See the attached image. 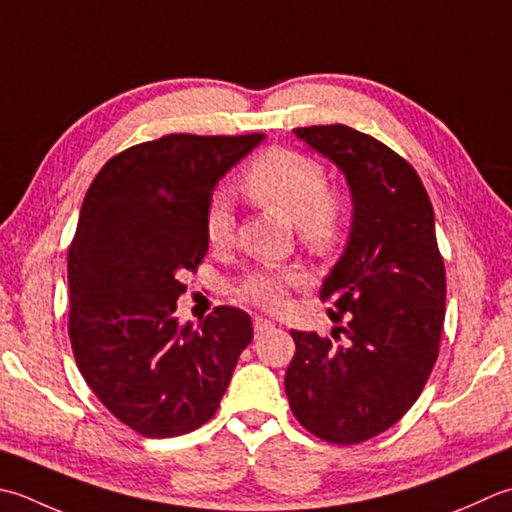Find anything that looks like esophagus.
<instances>
[{
	"label": "esophagus",
	"instance_id": "1",
	"mask_svg": "<svg viewBox=\"0 0 512 512\" xmlns=\"http://www.w3.org/2000/svg\"><path fill=\"white\" fill-rule=\"evenodd\" d=\"M253 328H255V335L262 337L264 333H270V330L275 328V324L270 322V319H266V317H255L253 319Z\"/></svg>",
	"mask_w": 512,
	"mask_h": 512
}]
</instances>
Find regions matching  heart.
<instances>
[{"instance_id": "1", "label": "heart", "mask_w": 512, "mask_h": 512, "mask_svg": "<svg viewBox=\"0 0 512 512\" xmlns=\"http://www.w3.org/2000/svg\"><path fill=\"white\" fill-rule=\"evenodd\" d=\"M244 193L253 202L275 208L293 219L299 237L310 248L328 250L342 237L346 224L344 197L328 188L324 166L295 148L275 146L259 155L244 173ZM204 230L213 246H226L233 239V202L224 190H215L210 195ZM306 282L304 270L257 268L237 284V297L277 310L286 304L290 288L304 286Z\"/></svg>"}]
</instances>
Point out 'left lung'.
I'll return each instance as SVG.
<instances>
[{
  "mask_svg": "<svg viewBox=\"0 0 512 512\" xmlns=\"http://www.w3.org/2000/svg\"><path fill=\"white\" fill-rule=\"evenodd\" d=\"M328 157L353 195L344 255L322 286L328 315L349 342L290 330L295 357L284 384L290 410L330 444H359L384 433L417 402L439 355L446 270L435 213L422 179L375 137L330 124L295 128Z\"/></svg>",
  "mask_w": 512,
  "mask_h": 512,
  "instance_id": "8db88e82",
  "label": "left lung"
}]
</instances>
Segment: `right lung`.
<instances>
[{
  "label": "right lung",
  "instance_id": "obj_1",
  "mask_svg": "<svg viewBox=\"0 0 512 512\" xmlns=\"http://www.w3.org/2000/svg\"><path fill=\"white\" fill-rule=\"evenodd\" d=\"M262 133H175L108 159L90 184L68 248V335L79 373L119 422L177 437L217 413L248 313L217 306L199 330L179 324V282L208 253V199Z\"/></svg>",
  "mask_w": 512,
  "mask_h": 512
}]
</instances>
